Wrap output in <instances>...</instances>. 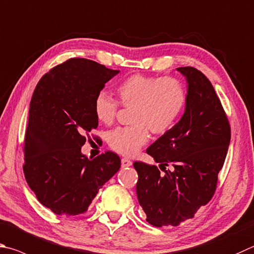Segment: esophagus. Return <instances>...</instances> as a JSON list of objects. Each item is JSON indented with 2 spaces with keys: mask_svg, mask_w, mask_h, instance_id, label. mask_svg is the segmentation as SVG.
Instances as JSON below:
<instances>
[{
  "mask_svg": "<svg viewBox=\"0 0 254 254\" xmlns=\"http://www.w3.org/2000/svg\"><path fill=\"white\" fill-rule=\"evenodd\" d=\"M121 163H122L123 168H127V167H131V165H132V161L127 159V158H123L121 160Z\"/></svg>",
  "mask_w": 254,
  "mask_h": 254,
  "instance_id": "34e87169",
  "label": "esophagus"
}]
</instances>
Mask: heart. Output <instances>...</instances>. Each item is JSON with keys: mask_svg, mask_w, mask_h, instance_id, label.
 I'll list each match as a JSON object with an SVG mask.
<instances>
[{"mask_svg": "<svg viewBox=\"0 0 254 254\" xmlns=\"http://www.w3.org/2000/svg\"><path fill=\"white\" fill-rule=\"evenodd\" d=\"M122 107L133 109V126L118 127L108 135L111 149L122 155H133L145 145L151 131L155 135L167 134L179 121L187 104V90L175 77L133 74L115 87ZM118 101L101 92L95 96L93 111L96 119L107 126L115 121Z\"/></svg>", "mask_w": 254, "mask_h": 254, "instance_id": "heart-1", "label": "heart"}]
</instances>
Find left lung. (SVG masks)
<instances>
[{
  "label": "left lung",
  "instance_id": "obj_1",
  "mask_svg": "<svg viewBox=\"0 0 254 254\" xmlns=\"http://www.w3.org/2000/svg\"><path fill=\"white\" fill-rule=\"evenodd\" d=\"M177 70L189 84L186 112L146 150L164 173L156 165L133 163L139 175V203L147 222L156 228L178 227L209 203L231 140L228 117L209 79L192 66Z\"/></svg>",
  "mask_w": 254,
  "mask_h": 254
}]
</instances>
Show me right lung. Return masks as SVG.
<instances>
[{"mask_svg": "<svg viewBox=\"0 0 254 254\" xmlns=\"http://www.w3.org/2000/svg\"><path fill=\"white\" fill-rule=\"evenodd\" d=\"M118 73L92 60L72 58L51 68L35 87L23 146V171L40 203L55 214L84 213L121 167L114 152L91 160L81 153L90 132L98 127L95 96Z\"/></svg>", "mask_w": 254, "mask_h": 254, "instance_id": "right-lung-1", "label": "right lung"}]
</instances>
